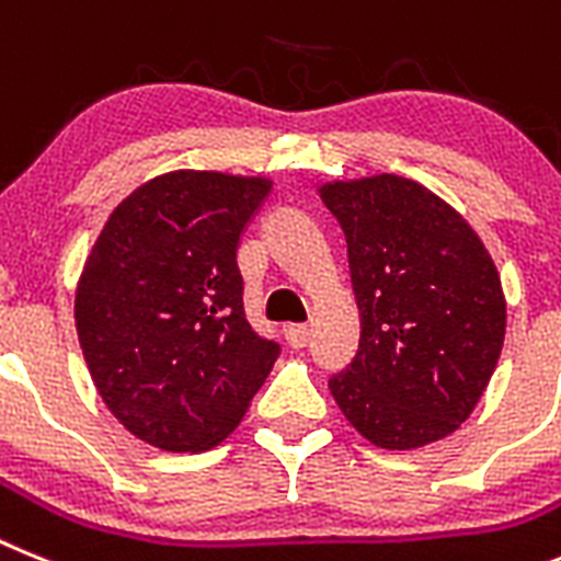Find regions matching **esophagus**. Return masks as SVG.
<instances>
[{"label":"esophagus","mask_w":561,"mask_h":561,"mask_svg":"<svg viewBox=\"0 0 561 561\" xmlns=\"http://www.w3.org/2000/svg\"><path fill=\"white\" fill-rule=\"evenodd\" d=\"M285 339H287V344H290V347L301 350V347H305V344H308L310 328H308V324H287V328H285Z\"/></svg>","instance_id":"esophagus-1"}]
</instances>
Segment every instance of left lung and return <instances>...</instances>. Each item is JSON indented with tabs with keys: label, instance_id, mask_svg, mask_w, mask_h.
<instances>
[{
	"label": "left lung",
	"instance_id": "8db88e82",
	"mask_svg": "<svg viewBox=\"0 0 561 561\" xmlns=\"http://www.w3.org/2000/svg\"><path fill=\"white\" fill-rule=\"evenodd\" d=\"M347 237L362 316L353 364L330 392L369 443L421 449L474 412L505 339L500 274L462 214L398 174L319 188Z\"/></svg>",
	"mask_w": 561,
	"mask_h": 561
}]
</instances>
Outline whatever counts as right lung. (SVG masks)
<instances>
[{
	"label": "right lung",
	"mask_w": 561,
	"mask_h": 561,
	"mask_svg": "<svg viewBox=\"0 0 561 561\" xmlns=\"http://www.w3.org/2000/svg\"><path fill=\"white\" fill-rule=\"evenodd\" d=\"M267 178L160 174L110 214L76 287V330L106 409L149 446L206 451L228 437L279 344L248 324L240 237Z\"/></svg>",
	"instance_id": "1"
}]
</instances>
